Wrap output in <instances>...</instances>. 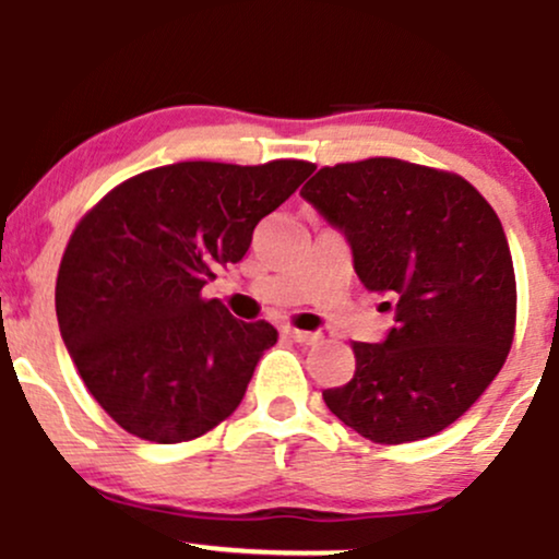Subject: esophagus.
I'll use <instances>...</instances> for the list:
<instances>
[{"label":"esophagus","instance_id":"34e87169","mask_svg":"<svg viewBox=\"0 0 559 559\" xmlns=\"http://www.w3.org/2000/svg\"><path fill=\"white\" fill-rule=\"evenodd\" d=\"M284 333L292 342L297 344H316L320 338V333H312V331H299V329H284Z\"/></svg>","mask_w":559,"mask_h":559}]
</instances>
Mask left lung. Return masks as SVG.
<instances>
[{
	"label": "left lung",
	"mask_w": 559,
	"mask_h": 559,
	"mask_svg": "<svg viewBox=\"0 0 559 559\" xmlns=\"http://www.w3.org/2000/svg\"><path fill=\"white\" fill-rule=\"evenodd\" d=\"M344 236L368 292L389 294L386 338L355 342V376L325 407L378 444L444 431L502 370L515 271L491 204L454 173L394 157L320 168L299 191Z\"/></svg>",
	"instance_id": "obj_1"
}]
</instances>
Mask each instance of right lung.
<instances>
[{"mask_svg":"<svg viewBox=\"0 0 559 559\" xmlns=\"http://www.w3.org/2000/svg\"><path fill=\"white\" fill-rule=\"evenodd\" d=\"M312 170L301 159L165 165L128 178L79 223L57 275V323L120 428L178 444L239 407L278 333L202 299V286L247 254L254 226Z\"/></svg>","mask_w":559,"mask_h":559,"instance_id":"obj_1","label":"right lung"}]
</instances>
